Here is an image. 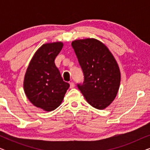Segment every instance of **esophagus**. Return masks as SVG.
Listing matches in <instances>:
<instances>
[{"label": "esophagus", "instance_id": "34e87169", "mask_svg": "<svg viewBox=\"0 0 150 150\" xmlns=\"http://www.w3.org/2000/svg\"><path fill=\"white\" fill-rule=\"evenodd\" d=\"M69 85H70V89H73V88H74V87H75V85H74V83H73V82H71L70 83H69Z\"/></svg>", "mask_w": 150, "mask_h": 150}]
</instances>
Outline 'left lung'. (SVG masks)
Listing matches in <instances>:
<instances>
[{
	"label": "left lung",
	"mask_w": 150,
	"mask_h": 150,
	"mask_svg": "<svg viewBox=\"0 0 150 150\" xmlns=\"http://www.w3.org/2000/svg\"><path fill=\"white\" fill-rule=\"evenodd\" d=\"M83 69L84 82L78 88L87 102L99 110L106 108L115 98L121 81L117 61L108 48L94 38L71 42Z\"/></svg>",
	"instance_id": "1"
}]
</instances>
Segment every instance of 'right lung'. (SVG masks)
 Returning a JSON list of instances; mask_svg holds the SVG:
<instances>
[{
  "label": "right lung",
  "mask_w": 150,
  "mask_h": 150,
  "mask_svg": "<svg viewBox=\"0 0 150 150\" xmlns=\"http://www.w3.org/2000/svg\"><path fill=\"white\" fill-rule=\"evenodd\" d=\"M63 46L61 42L43 44L34 54L24 76L26 97L34 106L45 111H52L60 106L69 87L54 63Z\"/></svg>",
  "instance_id": "right-lung-1"
}]
</instances>
